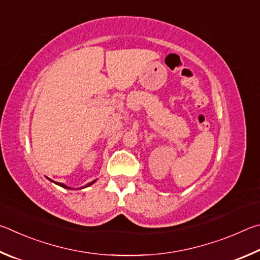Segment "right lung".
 Listing matches in <instances>:
<instances>
[{"mask_svg": "<svg viewBox=\"0 0 260 260\" xmlns=\"http://www.w3.org/2000/svg\"><path fill=\"white\" fill-rule=\"evenodd\" d=\"M48 178V177H47ZM49 179V178H48ZM50 181H52V183H54V184H57V185H59L60 186V187H62V188H67V189H75V188H72V187H70V186H67V185H65V184H61V183H56V181H53V180H51V179H49ZM97 180V179H95ZM95 180H93V181H91V183H88L86 185H84V186H82V187H80L79 189H82V188H85V187H89V186H91L92 184H94L95 183Z\"/></svg>", "mask_w": 260, "mask_h": 260, "instance_id": "1", "label": "right lung"}]
</instances>
